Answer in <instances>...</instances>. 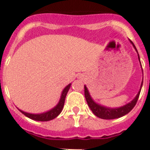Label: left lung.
Segmentation results:
<instances>
[{
    "mask_svg": "<svg viewBox=\"0 0 150 150\" xmlns=\"http://www.w3.org/2000/svg\"><path fill=\"white\" fill-rule=\"evenodd\" d=\"M131 43L132 44L133 47L135 48L136 51L137 52V50L136 48V46H134V44L132 43V41H130ZM137 54H138V52H137ZM138 59L140 60V57H139L138 54ZM142 65V63H141ZM142 84H143V80L142 82V85H141V88H140V91H138L137 95L136 96V97L132 100L130 103L129 104L124 105L122 107L116 108H107L104 107V106H102L100 104H96L93 100L92 98L91 97V96L89 94V91H88V88L86 86H84V95L85 98H86V100H87V103H88V106L91 108V110L92 111V112L94 113L95 115L98 117H100L101 119L104 120H112V119H116V118H119V117H121V116H125L126 114L132 110V108H134V106L137 104V100H138L139 96H140V92H141V90H142Z\"/></svg>",
    "mask_w": 150,
    "mask_h": 150,
    "instance_id": "obj_1",
    "label": "left lung"
}]
</instances>
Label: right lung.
Here are the masks:
<instances>
[{
	"label": "right lung",
	"instance_id": "obj_1",
	"mask_svg": "<svg viewBox=\"0 0 150 150\" xmlns=\"http://www.w3.org/2000/svg\"><path fill=\"white\" fill-rule=\"evenodd\" d=\"M71 83L68 84L66 87L63 91H62V95H61V97L59 100V102L58 104L56 105L55 107L53 108L52 109H50V111H47L46 112L41 113V114H32V113H28L25 112H23L19 109V111L21 112L22 114H24L25 116H27L29 118H30L34 120H38V121H49L51 120L54 119L55 117L59 116V114L62 112L63 106H64V103H65V99L67 96V94L68 92L70 87H71Z\"/></svg>",
	"mask_w": 150,
	"mask_h": 150
}]
</instances>
